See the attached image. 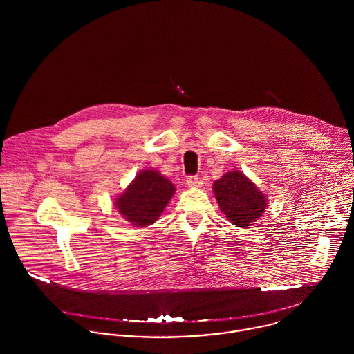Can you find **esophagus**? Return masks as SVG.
Here are the masks:
<instances>
[{
    "label": "esophagus",
    "instance_id": "obj_1",
    "mask_svg": "<svg viewBox=\"0 0 354 354\" xmlns=\"http://www.w3.org/2000/svg\"><path fill=\"white\" fill-rule=\"evenodd\" d=\"M187 184H188V187L199 188L203 185L202 178L199 176H188L187 177Z\"/></svg>",
    "mask_w": 354,
    "mask_h": 354
}]
</instances>
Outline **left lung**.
Segmentation results:
<instances>
[{"label": "left lung", "instance_id": "obj_1", "mask_svg": "<svg viewBox=\"0 0 354 354\" xmlns=\"http://www.w3.org/2000/svg\"><path fill=\"white\" fill-rule=\"evenodd\" d=\"M212 191L227 221L239 227L251 226L267 207V196L239 170L223 174L214 183Z\"/></svg>", "mask_w": 354, "mask_h": 354}]
</instances>
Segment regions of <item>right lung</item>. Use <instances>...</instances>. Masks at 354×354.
I'll use <instances>...</instances> for the list:
<instances>
[{
  "instance_id": "add662e5",
  "label": "right lung",
  "mask_w": 354,
  "mask_h": 354,
  "mask_svg": "<svg viewBox=\"0 0 354 354\" xmlns=\"http://www.w3.org/2000/svg\"><path fill=\"white\" fill-rule=\"evenodd\" d=\"M176 192L174 185L156 170H142L115 199L118 212L132 225L145 227L153 223Z\"/></svg>"
}]
</instances>
